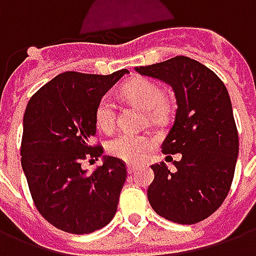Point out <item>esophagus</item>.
<instances>
[{"label":"esophagus","mask_w":256,"mask_h":256,"mask_svg":"<svg viewBox=\"0 0 256 256\" xmlns=\"http://www.w3.org/2000/svg\"><path fill=\"white\" fill-rule=\"evenodd\" d=\"M137 170V166L136 164H128V172L132 174V172H134Z\"/></svg>","instance_id":"esophagus-1"}]
</instances>
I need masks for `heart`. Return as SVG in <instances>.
Segmentation results:
<instances>
[{
  "mask_svg": "<svg viewBox=\"0 0 256 256\" xmlns=\"http://www.w3.org/2000/svg\"><path fill=\"white\" fill-rule=\"evenodd\" d=\"M122 94L144 111L155 118L160 115L166 100L164 90L155 80L148 78H137L130 80L122 88ZM94 120L97 128L104 133H111L116 124V106L111 97L104 96L97 102L94 111ZM152 141L146 136L133 133H122L108 141V154L122 160L136 163L140 162L150 150Z\"/></svg>",
  "mask_w": 256,
  "mask_h": 256,
  "instance_id": "obj_1",
  "label": "heart"
}]
</instances>
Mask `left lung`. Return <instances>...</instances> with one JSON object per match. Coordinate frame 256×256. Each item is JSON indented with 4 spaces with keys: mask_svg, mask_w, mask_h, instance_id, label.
I'll use <instances>...</instances> for the list:
<instances>
[{
    "mask_svg": "<svg viewBox=\"0 0 256 256\" xmlns=\"http://www.w3.org/2000/svg\"><path fill=\"white\" fill-rule=\"evenodd\" d=\"M172 84L177 111L162 152L181 154L174 172L154 164L148 200L156 214L192 225L220 208L230 190L238 155V133L229 93L220 76L186 56L137 68Z\"/></svg>",
    "mask_w": 256,
    "mask_h": 256,
    "instance_id": "1",
    "label": "left lung"
}]
</instances>
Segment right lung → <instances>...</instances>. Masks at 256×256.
I'll use <instances>...</instances> for the list:
<instances>
[{"label":"right lung","mask_w":256,"mask_h":256,"mask_svg":"<svg viewBox=\"0 0 256 256\" xmlns=\"http://www.w3.org/2000/svg\"><path fill=\"white\" fill-rule=\"evenodd\" d=\"M126 72L60 74L36 90L26 106L22 167L36 210L60 230L93 233L116 212L126 163L106 156L92 174L80 164L104 152L98 141L93 144L96 106Z\"/></svg>","instance_id":"obj_1"}]
</instances>
